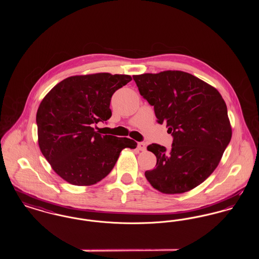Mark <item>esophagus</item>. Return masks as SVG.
Returning a JSON list of instances; mask_svg holds the SVG:
<instances>
[{
  "label": "esophagus",
  "instance_id": "1",
  "mask_svg": "<svg viewBox=\"0 0 259 259\" xmlns=\"http://www.w3.org/2000/svg\"><path fill=\"white\" fill-rule=\"evenodd\" d=\"M138 148H139V150H141V151H145L146 150V144L145 143H143V142H141V143H138Z\"/></svg>",
  "mask_w": 259,
  "mask_h": 259
}]
</instances>
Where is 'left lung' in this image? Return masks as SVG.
I'll return each mask as SVG.
<instances>
[{"label": "left lung", "instance_id": "left-lung-1", "mask_svg": "<svg viewBox=\"0 0 259 259\" xmlns=\"http://www.w3.org/2000/svg\"><path fill=\"white\" fill-rule=\"evenodd\" d=\"M140 94L154 107L158 123L172 134L167 150L151 144L156 167L146 171L148 183L165 194L187 192L218 167L232 137L227 107L221 93L182 71L133 75Z\"/></svg>", "mask_w": 259, "mask_h": 259}]
</instances>
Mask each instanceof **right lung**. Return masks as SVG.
<instances>
[{
  "label": "right lung",
  "mask_w": 259,
  "mask_h": 259,
  "mask_svg": "<svg viewBox=\"0 0 259 259\" xmlns=\"http://www.w3.org/2000/svg\"><path fill=\"white\" fill-rule=\"evenodd\" d=\"M131 80L128 74L74 75L40 102L38 147L54 172L69 184H97L111 172L123 148L137 147L131 139L101 135L94 129L111 117L112 94Z\"/></svg>",
  "instance_id": "add662e5"
}]
</instances>
